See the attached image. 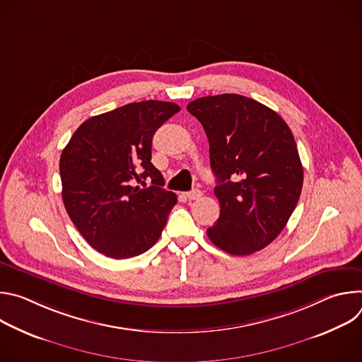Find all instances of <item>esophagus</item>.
<instances>
[{"label":"esophagus","instance_id":"obj_1","mask_svg":"<svg viewBox=\"0 0 362 362\" xmlns=\"http://www.w3.org/2000/svg\"><path fill=\"white\" fill-rule=\"evenodd\" d=\"M200 196H202V192H200L199 189H193V190L185 193V197L189 199V200H196V199H199Z\"/></svg>","mask_w":362,"mask_h":362}]
</instances>
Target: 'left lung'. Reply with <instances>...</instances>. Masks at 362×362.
I'll return each mask as SVG.
<instances>
[{
  "mask_svg": "<svg viewBox=\"0 0 362 362\" xmlns=\"http://www.w3.org/2000/svg\"><path fill=\"white\" fill-rule=\"evenodd\" d=\"M187 112L209 140L221 215L208 236L230 255H250L282 232L300 196L303 169L285 120L240 94L200 97Z\"/></svg>",
  "mask_w": 362,
  "mask_h": 362,
  "instance_id": "1",
  "label": "left lung"
}]
</instances>
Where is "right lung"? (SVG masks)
I'll return each mask as SVG.
<instances>
[{
  "mask_svg": "<svg viewBox=\"0 0 362 362\" xmlns=\"http://www.w3.org/2000/svg\"><path fill=\"white\" fill-rule=\"evenodd\" d=\"M180 107L170 101L129 103L93 116L71 136L60 158L64 208L100 253L127 259L148 250L166 226L177 197L151 165L156 130ZM147 177L152 186H134Z\"/></svg>",
  "mask_w": 362,
  "mask_h": 362,
  "instance_id": "add662e5",
  "label": "right lung"
}]
</instances>
